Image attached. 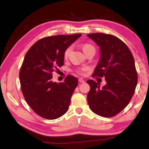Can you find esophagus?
Instances as JSON below:
<instances>
[{
  "label": "esophagus",
  "instance_id": "esophagus-1",
  "mask_svg": "<svg viewBox=\"0 0 149 149\" xmlns=\"http://www.w3.org/2000/svg\"><path fill=\"white\" fill-rule=\"evenodd\" d=\"M78 81L80 82V83H85V80L83 79V78H79L78 79Z\"/></svg>",
  "mask_w": 149,
  "mask_h": 149
}]
</instances>
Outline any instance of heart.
I'll use <instances>...</instances> for the list:
<instances>
[{"instance_id":"heart-1","label":"heart","mask_w":149,"mask_h":149,"mask_svg":"<svg viewBox=\"0 0 149 149\" xmlns=\"http://www.w3.org/2000/svg\"><path fill=\"white\" fill-rule=\"evenodd\" d=\"M82 48H83V52H84L85 53H86L88 51L90 50V49H95L94 48V47L91 45H90V44H84V45H83V47H82ZM71 49H72V47H71V46H69V47H68L67 48H66V49H65L64 52V57L65 58V59H67L68 57H69L70 53H71ZM86 70V68H83V69H80L79 71V73H83V71H84Z\"/></svg>"}]
</instances>
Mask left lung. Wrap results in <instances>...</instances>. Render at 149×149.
Here are the masks:
<instances>
[{
	"mask_svg": "<svg viewBox=\"0 0 149 149\" xmlns=\"http://www.w3.org/2000/svg\"><path fill=\"white\" fill-rule=\"evenodd\" d=\"M100 47V59L92 76L105 77L107 84L87 80L90 90L87 100L95 113L109 118L127 106L137 84L134 59L128 47L118 38L102 33L88 34Z\"/></svg>",
	"mask_w": 149,
	"mask_h": 149,
	"instance_id": "1",
	"label": "left lung"
}]
</instances>
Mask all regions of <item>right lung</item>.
<instances>
[{
  "instance_id": "add662e5",
  "label": "right lung",
  "mask_w": 149,
  "mask_h": 149,
  "mask_svg": "<svg viewBox=\"0 0 149 149\" xmlns=\"http://www.w3.org/2000/svg\"><path fill=\"white\" fill-rule=\"evenodd\" d=\"M81 33L58 35L38 40L26 54L19 71L21 90L26 102L38 116L53 120L68 111L78 80L67 76L64 83L52 82V73L64 65L65 49Z\"/></svg>"
}]
</instances>
